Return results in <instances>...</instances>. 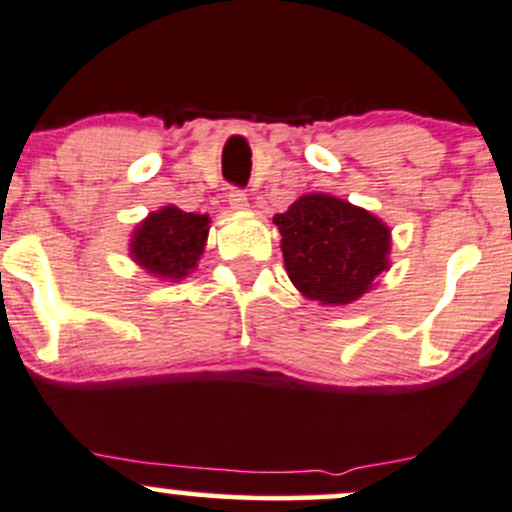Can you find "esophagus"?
Wrapping results in <instances>:
<instances>
[{
  "instance_id": "1",
  "label": "esophagus",
  "mask_w": 512,
  "mask_h": 512,
  "mask_svg": "<svg viewBox=\"0 0 512 512\" xmlns=\"http://www.w3.org/2000/svg\"><path fill=\"white\" fill-rule=\"evenodd\" d=\"M228 203L233 211H247V196L240 191V188H230Z\"/></svg>"
}]
</instances>
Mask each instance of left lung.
I'll return each instance as SVG.
<instances>
[{
	"label": "left lung",
	"instance_id": "left-lung-1",
	"mask_svg": "<svg viewBox=\"0 0 512 512\" xmlns=\"http://www.w3.org/2000/svg\"><path fill=\"white\" fill-rule=\"evenodd\" d=\"M289 279L301 297L348 306L390 270L392 233L365 208L331 193H306L274 215Z\"/></svg>",
	"mask_w": 512,
	"mask_h": 512
}]
</instances>
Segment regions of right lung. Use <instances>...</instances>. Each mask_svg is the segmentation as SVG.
I'll use <instances>...</instances> for the list:
<instances>
[{
    "label": "right lung",
    "instance_id": "add662e5",
    "mask_svg": "<svg viewBox=\"0 0 512 512\" xmlns=\"http://www.w3.org/2000/svg\"><path fill=\"white\" fill-rule=\"evenodd\" d=\"M211 218L176 206L152 211L129 238V257L152 277L181 282L198 267L208 242Z\"/></svg>",
    "mask_w": 512,
    "mask_h": 512
}]
</instances>
